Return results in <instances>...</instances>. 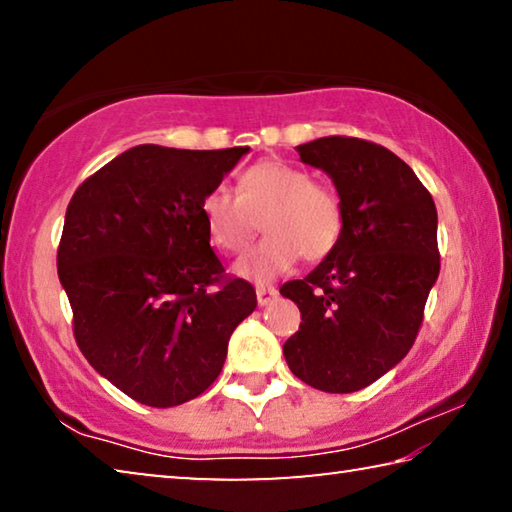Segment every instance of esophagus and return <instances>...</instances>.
Masks as SVG:
<instances>
[{
	"mask_svg": "<svg viewBox=\"0 0 512 512\" xmlns=\"http://www.w3.org/2000/svg\"><path fill=\"white\" fill-rule=\"evenodd\" d=\"M255 293H257L259 307H266L268 302H273V298H277V289L275 287H268V284H257Z\"/></svg>",
	"mask_w": 512,
	"mask_h": 512,
	"instance_id": "34e87169",
	"label": "esophagus"
}]
</instances>
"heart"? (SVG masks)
Masks as SVG:
<instances>
[{
	"label": "heart",
	"mask_w": 512,
	"mask_h": 512,
	"mask_svg": "<svg viewBox=\"0 0 512 512\" xmlns=\"http://www.w3.org/2000/svg\"><path fill=\"white\" fill-rule=\"evenodd\" d=\"M201 216L212 244L239 253L259 228L264 239L239 257L235 273L250 282H271L298 262L329 257L343 237V203L311 173L280 160H262L237 176L235 194L212 187L201 198Z\"/></svg>",
	"instance_id": "obj_1"
}]
</instances>
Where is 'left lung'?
Returning <instances> with one entry per match:
<instances>
[{"instance_id":"8db88e82","label":"left lung","mask_w":512,"mask_h":512,"mask_svg":"<svg viewBox=\"0 0 512 512\" xmlns=\"http://www.w3.org/2000/svg\"><path fill=\"white\" fill-rule=\"evenodd\" d=\"M339 192V246L280 293L300 329L284 343L293 375L325 393H354L395 368L418 336L438 280V214L431 194L393 151L357 137L296 146Z\"/></svg>"}]
</instances>
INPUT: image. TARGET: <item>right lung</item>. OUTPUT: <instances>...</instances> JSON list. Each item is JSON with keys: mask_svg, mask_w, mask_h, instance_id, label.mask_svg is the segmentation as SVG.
Instances as JSON below:
<instances>
[{"mask_svg": "<svg viewBox=\"0 0 512 512\" xmlns=\"http://www.w3.org/2000/svg\"><path fill=\"white\" fill-rule=\"evenodd\" d=\"M248 146L221 151L140 144L76 189L58 246V277L90 366L135 402L167 409L219 377L255 289L223 277L201 198Z\"/></svg>", "mask_w": 512, "mask_h": 512, "instance_id": "right-lung-1", "label": "right lung"}]
</instances>
